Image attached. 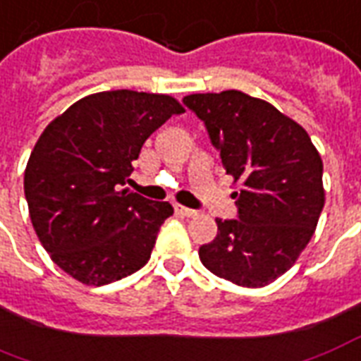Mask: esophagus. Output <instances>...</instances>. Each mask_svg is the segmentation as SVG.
<instances>
[{
	"mask_svg": "<svg viewBox=\"0 0 361 361\" xmlns=\"http://www.w3.org/2000/svg\"><path fill=\"white\" fill-rule=\"evenodd\" d=\"M176 212L180 214V216H185V217H195L197 216V210H192V208H185V206H176Z\"/></svg>",
	"mask_w": 361,
	"mask_h": 361,
	"instance_id": "1",
	"label": "esophagus"
}]
</instances>
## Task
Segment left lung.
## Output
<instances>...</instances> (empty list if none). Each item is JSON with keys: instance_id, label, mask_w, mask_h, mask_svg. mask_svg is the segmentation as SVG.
Returning <instances> with one entry per match:
<instances>
[{"instance_id": "obj_1", "label": "left lung", "mask_w": 361, "mask_h": 361, "mask_svg": "<svg viewBox=\"0 0 361 361\" xmlns=\"http://www.w3.org/2000/svg\"><path fill=\"white\" fill-rule=\"evenodd\" d=\"M183 104L242 185L233 195L236 219L217 217V235L199 247L200 261L233 284H271L314 235L324 208L320 155L301 125L240 90L191 94Z\"/></svg>"}]
</instances>
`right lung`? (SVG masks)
<instances>
[{"mask_svg":"<svg viewBox=\"0 0 361 361\" xmlns=\"http://www.w3.org/2000/svg\"><path fill=\"white\" fill-rule=\"evenodd\" d=\"M180 114L172 96L107 90L75 102L43 130L24 172V195L35 235L70 276L111 284L149 261L174 208L123 185L145 140Z\"/></svg>","mask_w":361,"mask_h":361,"instance_id":"obj_1","label":"right lung"}]
</instances>
